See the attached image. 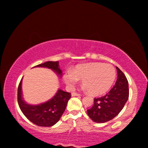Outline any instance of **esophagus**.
Instances as JSON below:
<instances>
[{"label":"esophagus","mask_w":148,"mask_h":148,"mask_svg":"<svg viewBox=\"0 0 148 148\" xmlns=\"http://www.w3.org/2000/svg\"><path fill=\"white\" fill-rule=\"evenodd\" d=\"M71 95H72V97H76V96H79L80 95L78 93H76V92H73L71 93Z\"/></svg>","instance_id":"1"}]
</instances>
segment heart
<instances>
[{
	"label": "heart",
	"instance_id": "1",
	"mask_svg": "<svg viewBox=\"0 0 148 148\" xmlns=\"http://www.w3.org/2000/svg\"><path fill=\"white\" fill-rule=\"evenodd\" d=\"M116 72L110 64L93 62L77 66L73 71L64 75V83L69 88L74 89L78 79L82 80L83 89L93 95L106 92L116 79Z\"/></svg>",
	"mask_w": 148,
	"mask_h": 148
}]
</instances>
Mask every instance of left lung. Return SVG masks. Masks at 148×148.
<instances>
[{
    "mask_svg": "<svg viewBox=\"0 0 148 148\" xmlns=\"http://www.w3.org/2000/svg\"><path fill=\"white\" fill-rule=\"evenodd\" d=\"M117 81L110 91L99 98L94 99V104L87 110L89 117L96 123L110 121L118 115L129 99V84L126 76L118 67Z\"/></svg>",
    "mask_w": 148,
    "mask_h": 148,
    "instance_id": "obj_1",
    "label": "left lung"
}]
</instances>
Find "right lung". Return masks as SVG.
<instances>
[{"label":"right lung","mask_w":148,"mask_h":148,"mask_svg":"<svg viewBox=\"0 0 148 148\" xmlns=\"http://www.w3.org/2000/svg\"><path fill=\"white\" fill-rule=\"evenodd\" d=\"M59 61H47L34 67L49 69L59 77L62 73L59 68ZM22 79L17 89V102L21 112L29 121L40 127H51L59 121L64 113L69 100L71 99L70 92L59 89L51 99L39 104H31L25 101L22 92Z\"/></svg>","instance_id":"obj_1"}]
</instances>
